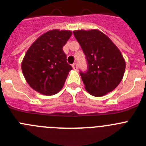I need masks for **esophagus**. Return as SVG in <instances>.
<instances>
[{
    "label": "esophagus",
    "instance_id": "34e87169",
    "mask_svg": "<svg viewBox=\"0 0 146 146\" xmlns=\"http://www.w3.org/2000/svg\"><path fill=\"white\" fill-rule=\"evenodd\" d=\"M72 67H73V68L74 70L78 69V64H77V63H73V65H72Z\"/></svg>",
    "mask_w": 146,
    "mask_h": 146
}]
</instances>
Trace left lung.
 I'll return each mask as SVG.
<instances>
[{"label":"left lung","instance_id":"8db88e82","mask_svg":"<svg viewBox=\"0 0 146 146\" xmlns=\"http://www.w3.org/2000/svg\"><path fill=\"white\" fill-rule=\"evenodd\" d=\"M73 35L88 63L87 70L79 73L87 91L94 96H102L114 90L125 70L120 51L107 35L97 29L77 30Z\"/></svg>","mask_w":146,"mask_h":146}]
</instances>
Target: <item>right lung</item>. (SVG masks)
<instances>
[{
  "instance_id": "add662e5",
  "label": "right lung",
  "mask_w": 146,
  "mask_h": 146,
  "mask_svg": "<svg viewBox=\"0 0 146 146\" xmlns=\"http://www.w3.org/2000/svg\"><path fill=\"white\" fill-rule=\"evenodd\" d=\"M71 35L67 30H51L40 36L29 47L21 68L33 89L51 96L63 88L69 71L73 69L62 50Z\"/></svg>"
}]
</instances>
